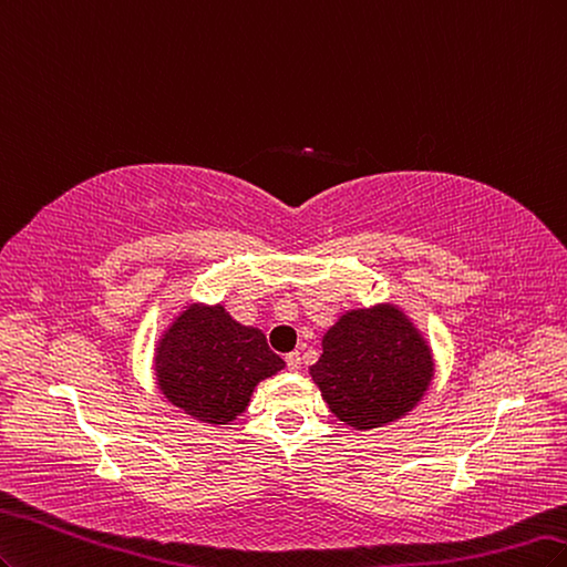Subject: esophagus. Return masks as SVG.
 Wrapping results in <instances>:
<instances>
[{
	"instance_id": "obj_1",
	"label": "esophagus",
	"mask_w": 567,
	"mask_h": 567,
	"mask_svg": "<svg viewBox=\"0 0 567 567\" xmlns=\"http://www.w3.org/2000/svg\"><path fill=\"white\" fill-rule=\"evenodd\" d=\"M285 362H287V368H289L291 372H299V370H301V353H299V351L287 353V355H285Z\"/></svg>"
}]
</instances>
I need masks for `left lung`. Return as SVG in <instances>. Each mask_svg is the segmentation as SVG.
I'll return each instance as SVG.
<instances>
[{"label":"left lung","instance_id":"left-lung-1","mask_svg":"<svg viewBox=\"0 0 567 567\" xmlns=\"http://www.w3.org/2000/svg\"><path fill=\"white\" fill-rule=\"evenodd\" d=\"M433 372L431 346L393 303L346 310L324 332L322 355L310 368L327 408L358 431L412 412Z\"/></svg>","mask_w":567,"mask_h":567}]
</instances>
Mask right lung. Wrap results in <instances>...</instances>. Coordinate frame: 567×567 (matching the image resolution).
<instances>
[{"label": "right lung", "mask_w": 567, "mask_h": 567, "mask_svg": "<svg viewBox=\"0 0 567 567\" xmlns=\"http://www.w3.org/2000/svg\"><path fill=\"white\" fill-rule=\"evenodd\" d=\"M282 368L285 360L268 349L266 334L233 320L221 303H188L155 346L162 395L212 426L240 416L257 383Z\"/></svg>", "instance_id": "add662e5"}]
</instances>
